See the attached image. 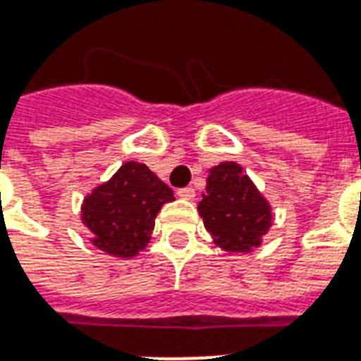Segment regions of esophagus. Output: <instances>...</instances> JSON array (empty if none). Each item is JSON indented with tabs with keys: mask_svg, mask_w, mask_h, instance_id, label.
I'll return each instance as SVG.
<instances>
[{
	"mask_svg": "<svg viewBox=\"0 0 361 361\" xmlns=\"http://www.w3.org/2000/svg\"><path fill=\"white\" fill-rule=\"evenodd\" d=\"M178 196H180L181 200H195L196 190L192 189V187H185V189L178 190Z\"/></svg>",
	"mask_w": 361,
	"mask_h": 361,
	"instance_id": "esophagus-1",
	"label": "esophagus"
}]
</instances>
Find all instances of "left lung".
Masks as SVG:
<instances>
[{"instance_id": "1", "label": "left lung", "mask_w": 361, "mask_h": 361, "mask_svg": "<svg viewBox=\"0 0 361 361\" xmlns=\"http://www.w3.org/2000/svg\"><path fill=\"white\" fill-rule=\"evenodd\" d=\"M198 213L214 244L227 253H251L274 222L269 202L235 161L209 169Z\"/></svg>"}]
</instances>
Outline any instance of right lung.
Segmentation results:
<instances>
[{
	"instance_id": "obj_1",
	"label": "right lung",
	"mask_w": 361,
	"mask_h": 361,
	"mask_svg": "<svg viewBox=\"0 0 361 361\" xmlns=\"http://www.w3.org/2000/svg\"><path fill=\"white\" fill-rule=\"evenodd\" d=\"M174 192L145 163L126 161L84 198L80 220L92 244L108 255L132 259L147 247L156 216Z\"/></svg>"
}]
</instances>
